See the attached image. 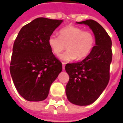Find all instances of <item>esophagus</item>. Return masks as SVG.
Returning a JSON list of instances; mask_svg holds the SVG:
<instances>
[{
    "label": "esophagus",
    "mask_w": 123,
    "mask_h": 123,
    "mask_svg": "<svg viewBox=\"0 0 123 123\" xmlns=\"http://www.w3.org/2000/svg\"><path fill=\"white\" fill-rule=\"evenodd\" d=\"M62 69L64 70V68H65V62H62Z\"/></svg>",
    "instance_id": "esophagus-1"
}]
</instances>
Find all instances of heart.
Here are the masks:
<instances>
[{
    "label": "heart",
    "instance_id": "b5f03b06",
    "mask_svg": "<svg viewBox=\"0 0 123 123\" xmlns=\"http://www.w3.org/2000/svg\"><path fill=\"white\" fill-rule=\"evenodd\" d=\"M92 33L74 25H68L59 31V36L51 34L48 39L49 47L54 55L59 56L67 45V50L61 55L60 59L66 62L88 56L95 45Z\"/></svg>",
    "mask_w": 123,
    "mask_h": 123
}]
</instances>
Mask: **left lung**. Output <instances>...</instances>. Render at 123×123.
<instances>
[{"instance_id": "1", "label": "left lung", "mask_w": 123, "mask_h": 123, "mask_svg": "<svg viewBox=\"0 0 123 123\" xmlns=\"http://www.w3.org/2000/svg\"><path fill=\"white\" fill-rule=\"evenodd\" d=\"M76 23L89 26L95 36V45L82 61L66 64L69 75L66 94L70 103L85 106L97 100L108 84L112 42L105 29L94 20Z\"/></svg>"}]
</instances>
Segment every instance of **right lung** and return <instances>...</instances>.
<instances>
[{
	"instance_id": "right-lung-1",
	"label": "right lung",
	"mask_w": 123,
	"mask_h": 123,
	"mask_svg": "<svg viewBox=\"0 0 123 123\" xmlns=\"http://www.w3.org/2000/svg\"><path fill=\"white\" fill-rule=\"evenodd\" d=\"M62 22L36 18L22 28L14 43L10 74L20 95L29 101L45 99L62 70L48 45L49 37Z\"/></svg>"
}]
</instances>
